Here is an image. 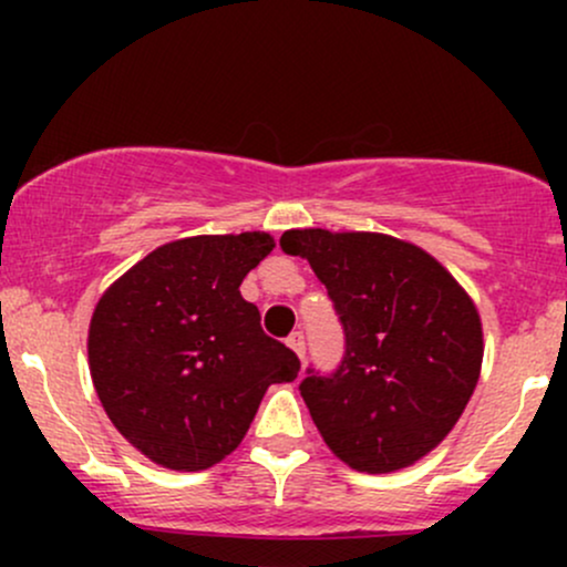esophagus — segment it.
Listing matches in <instances>:
<instances>
[{"label":"esophagus","mask_w":567,"mask_h":567,"mask_svg":"<svg viewBox=\"0 0 567 567\" xmlns=\"http://www.w3.org/2000/svg\"><path fill=\"white\" fill-rule=\"evenodd\" d=\"M288 347H290L292 351H296V354L303 360V357H306V341H303L301 330H296V333L288 336Z\"/></svg>","instance_id":"esophagus-1"}]
</instances>
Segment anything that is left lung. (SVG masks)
Instances as JSON below:
<instances>
[{"mask_svg": "<svg viewBox=\"0 0 567 567\" xmlns=\"http://www.w3.org/2000/svg\"><path fill=\"white\" fill-rule=\"evenodd\" d=\"M347 336L330 375L306 370L301 396L351 470H405L440 445L477 386L483 324L466 290L421 247L389 234L292 229Z\"/></svg>", "mask_w": 567, "mask_h": 567, "instance_id": "1", "label": "left lung"}]
</instances>
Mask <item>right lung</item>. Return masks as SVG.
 <instances>
[{"label":"right lung","instance_id":"right-lung-1","mask_svg":"<svg viewBox=\"0 0 567 567\" xmlns=\"http://www.w3.org/2000/svg\"><path fill=\"white\" fill-rule=\"evenodd\" d=\"M271 247L266 231L175 239L97 301L87 336L97 400L154 464L199 472L224 461L266 389L301 370L239 292Z\"/></svg>","mask_w":567,"mask_h":567}]
</instances>
